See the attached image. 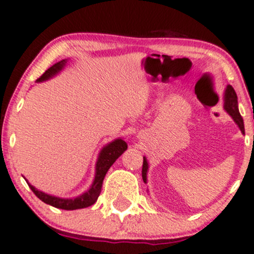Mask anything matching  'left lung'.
<instances>
[{
  "instance_id": "1",
  "label": "left lung",
  "mask_w": 254,
  "mask_h": 254,
  "mask_svg": "<svg viewBox=\"0 0 254 254\" xmlns=\"http://www.w3.org/2000/svg\"><path fill=\"white\" fill-rule=\"evenodd\" d=\"M224 109H226L227 113L232 116L233 120L235 121V124L238 125L239 128H240L241 132L245 133L244 120H242L238 108V96H236L234 89H233V86H230V85H228L226 89V93H224ZM147 169H149V164H147L146 157H144L141 175H142V180H144L145 184H146L147 181V178H146Z\"/></svg>"
}]
</instances>
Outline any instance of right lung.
I'll return each mask as SVG.
<instances>
[{
    "mask_svg": "<svg viewBox=\"0 0 254 254\" xmlns=\"http://www.w3.org/2000/svg\"><path fill=\"white\" fill-rule=\"evenodd\" d=\"M67 64V60H62V61L58 62L54 65H51L48 70H45L44 74L41 78L37 79V82H42L48 79L53 78L54 75H56L60 70H62V68L64 67V64ZM127 150V142L122 139H115V140L109 142L107 146H104L99 152L98 159H97L96 163V175L95 180H93L92 185H91L90 190L87 192L82 193L81 195L76 196V198L72 199H64L59 198V196H54L47 193L41 192L32 185L28 184L30 189L32 190V192L41 199L42 201H44L45 204H49L51 206L58 207V209L62 210H76V209H84V207L91 206L97 201L99 194H101L102 190V185H103V180L105 174L108 173L109 168L114 164V162L118 159L125 151ZM27 182V180H26Z\"/></svg>",
    "mask_w": 254,
    "mask_h": 254,
    "instance_id": "obj_1",
    "label": "right lung"
}]
</instances>
